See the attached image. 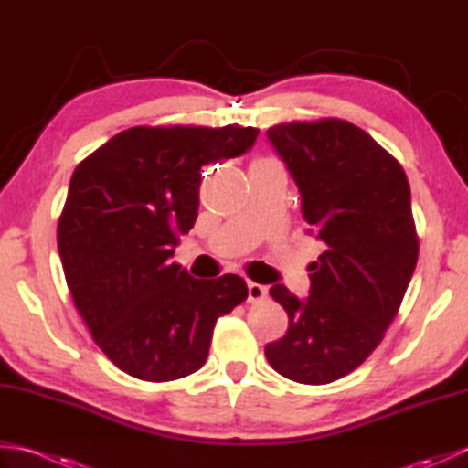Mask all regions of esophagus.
I'll return each instance as SVG.
<instances>
[{
  "label": "esophagus",
  "instance_id": "esophagus-1",
  "mask_svg": "<svg viewBox=\"0 0 468 468\" xmlns=\"http://www.w3.org/2000/svg\"><path fill=\"white\" fill-rule=\"evenodd\" d=\"M247 293H250V295H247V297H250V302H260L267 295V287L261 285V283L250 282V283H247Z\"/></svg>",
  "mask_w": 468,
  "mask_h": 468
}]
</instances>
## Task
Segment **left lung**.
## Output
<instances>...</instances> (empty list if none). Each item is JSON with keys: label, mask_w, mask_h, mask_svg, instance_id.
<instances>
[{"label": "left lung", "mask_w": 468, "mask_h": 468, "mask_svg": "<svg viewBox=\"0 0 468 468\" xmlns=\"http://www.w3.org/2000/svg\"><path fill=\"white\" fill-rule=\"evenodd\" d=\"M267 138L324 251L310 265L305 300L282 283L270 290L290 327L265 346V357L293 382L330 384L376 350L412 280L419 237L410 185L390 153L340 118L275 124Z\"/></svg>", "instance_id": "8db88e82"}]
</instances>
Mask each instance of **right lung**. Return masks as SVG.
Returning <instances> with one entry per match:
<instances>
[{
    "mask_svg": "<svg viewBox=\"0 0 468 468\" xmlns=\"http://www.w3.org/2000/svg\"><path fill=\"white\" fill-rule=\"evenodd\" d=\"M257 134L237 124L134 126L76 166L59 260L94 342L128 376L168 382L197 372L218 317L247 297L243 277L195 280L171 257L197 221L201 168L247 153Z\"/></svg>",
    "mask_w": 468,
    "mask_h": 468,
    "instance_id": "obj_1",
    "label": "right lung"
}]
</instances>
